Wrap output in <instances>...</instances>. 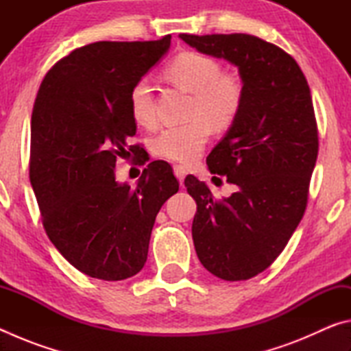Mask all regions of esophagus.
I'll list each match as a JSON object with an SVG mask.
<instances>
[{
    "mask_svg": "<svg viewBox=\"0 0 351 351\" xmlns=\"http://www.w3.org/2000/svg\"><path fill=\"white\" fill-rule=\"evenodd\" d=\"M173 171H175V176L180 180V182H182L184 178H186V175H187V169L184 167V165H175Z\"/></svg>",
    "mask_w": 351,
    "mask_h": 351,
    "instance_id": "esophagus-1",
    "label": "esophagus"
}]
</instances>
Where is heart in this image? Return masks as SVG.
<instances>
[{
	"label": "heart",
	"mask_w": 351,
	"mask_h": 351,
	"mask_svg": "<svg viewBox=\"0 0 351 351\" xmlns=\"http://www.w3.org/2000/svg\"><path fill=\"white\" fill-rule=\"evenodd\" d=\"M165 75L176 86L192 93L190 121L184 125L162 128L150 142L154 156L176 162H192L210 138V128L226 132L239 117L245 85L241 77L221 71L217 58L186 51L171 58ZM130 114L141 125L154 122L153 86L147 77L136 80L128 93Z\"/></svg>",
	"instance_id": "heart-1"
}]
</instances>
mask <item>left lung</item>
Segmentation results:
<instances>
[{"instance_id":"1","label":"left lung","mask_w":351,"mask_h":351,"mask_svg":"<svg viewBox=\"0 0 351 351\" xmlns=\"http://www.w3.org/2000/svg\"><path fill=\"white\" fill-rule=\"evenodd\" d=\"M180 37L239 66L245 85L239 117L207 156L210 173L239 190L215 199L195 176L184 184L197 201L192 237L199 261L223 280H247L274 263L305 213L319 152L311 91L293 57L254 35Z\"/></svg>"}]
</instances>
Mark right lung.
I'll return each instance as SVG.
<instances>
[{"instance_id":"obj_1","label":"right lung","mask_w":351,"mask_h":351,"mask_svg":"<svg viewBox=\"0 0 351 351\" xmlns=\"http://www.w3.org/2000/svg\"><path fill=\"white\" fill-rule=\"evenodd\" d=\"M153 41H97L74 49L47 71L31 121L29 178L47 237L75 269L123 280L144 268L159 209L180 190L170 164L153 161L138 186L117 184V158L136 121L128 93L170 46Z\"/></svg>"}]
</instances>
